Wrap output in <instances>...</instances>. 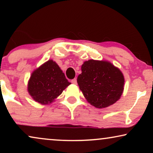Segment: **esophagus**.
I'll list each match as a JSON object with an SVG mask.
<instances>
[{
    "mask_svg": "<svg viewBox=\"0 0 153 153\" xmlns=\"http://www.w3.org/2000/svg\"><path fill=\"white\" fill-rule=\"evenodd\" d=\"M72 81V83H73V84H76V79H72V81Z\"/></svg>",
    "mask_w": 153,
    "mask_h": 153,
    "instance_id": "1",
    "label": "esophagus"
}]
</instances>
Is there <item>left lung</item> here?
Segmentation results:
<instances>
[{"label": "left lung", "instance_id": "left-lung-1", "mask_svg": "<svg viewBox=\"0 0 153 153\" xmlns=\"http://www.w3.org/2000/svg\"><path fill=\"white\" fill-rule=\"evenodd\" d=\"M77 83L88 102L102 108L120 99L124 91L125 78L120 69L111 62L91 59L81 65Z\"/></svg>", "mask_w": 153, "mask_h": 153}]
</instances>
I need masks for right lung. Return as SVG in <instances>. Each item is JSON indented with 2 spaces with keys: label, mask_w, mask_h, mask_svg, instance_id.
<instances>
[{
  "label": "right lung",
  "mask_w": 153,
  "mask_h": 153,
  "mask_svg": "<svg viewBox=\"0 0 153 153\" xmlns=\"http://www.w3.org/2000/svg\"><path fill=\"white\" fill-rule=\"evenodd\" d=\"M70 84L58 65L49 60L32 72L28 92L35 102L47 105L55 101Z\"/></svg>",
  "instance_id": "right-lung-1"
}]
</instances>
